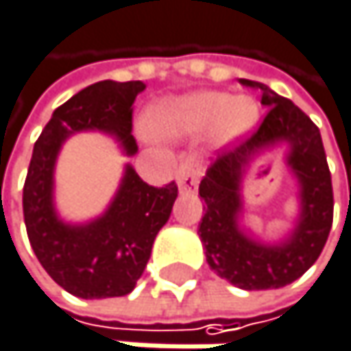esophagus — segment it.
<instances>
[{
  "instance_id": "obj_1",
  "label": "esophagus",
  "mask_w": 351,
  "mask_h": 351,
  "mask_svg": "<svg viewBox=\"0 0 351 351\" xmlns=\"http://www.w3.org/2000/svg\"><path fill=\"white\" fill-rule=\"evenodd\" d=\"M201 175H203V169H201L199 160L189 156L180 162V167L176 171V184L182 193H191L197 189Z\"/></svg>"
}]
</instances>
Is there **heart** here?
I'll return each instance as SVG.
<instances>
[{
	"label": "heart",
	"mask_w": 351,
	"mask_h": 351,
	"mask_svg": "<svg viewBox=\"0 0 351 351\" xmlns=\"http://www.w3.org/2000/svg\"><path fill=\"white\" fill-rule=\"evenodd\" d=\"M258 104L252 97H230L223 91H195L173 97L150 111V130L160 138H191L213 130L217 144H230L258 125Z\"/></svg>",
	"instance_id": "b5f03b06"
}]
</instances>
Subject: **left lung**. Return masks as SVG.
Here are the masks:
<instances>
[{
  "instance_id": "obj_1",
  "label": "left lung",
  "mask_w": 351,
  "mask_h": 351,
  "mask_svg": "<svg viewBox=\"0 0 351 351\" xmlns=\"http://www.w3.org/2000/svg\"><path fill=\"white\" fill-rule=\"evenodd\" d=\"M240 83L260 91L268 113L244 144L207 169L199 184V197L205 201L199 238L217 276L244 291H268L295 282L315 264L333 221V189L315 123L268 85L247 79ZM282 143L287 146V166L298 180L300 215L282 241L266 243L241 226V182L260 154Z\"/></svg>"
}]
</instances>
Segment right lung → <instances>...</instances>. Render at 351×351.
<instances>
[{"mask_svg":"<svg viewBox=\"0 0 351 351\" xmlns=\"http://www.w3.org/2000/svg\"><path fill=\"white\" fill-rule=\"evenodd\" d=\"M146 89L142 81H99L54 109L36 140L24 182V221L38 262L66 293L81 299L123 297L142 276L152 244L169 221L178 189L146 184L125 165L119 186L95 219L64 221L54 203V169L66 138L77 132L111 136L125 156L138 152L132 136V106Z\"/></svg>","mask_w":351,"mask_h":351,"instance_id":"obj_1","label":"right lung"}]
</instances>
